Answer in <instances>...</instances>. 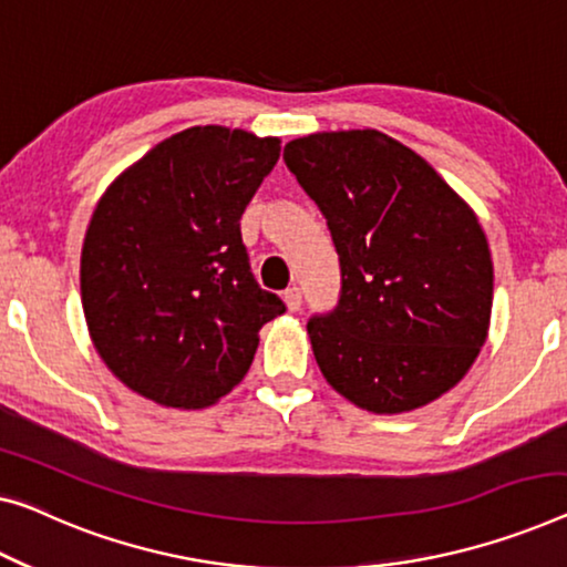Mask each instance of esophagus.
<instances>
[{
  "instance_id": "34e87169",
  "label": "esophagus",
  "mask_w": 567,
  "mask_h": 567,
  "mask_svg": "<svg viewBox=\"0 0 567 567\" xmlns=\"http://www.w3.org/2000/svg\"><path fill=\"white\" fill-rule=\"evenodd\" d=\"M282 298H285L287 310H290V312H298V310H300V306H302V292H300V287H287Z\"/></svg>"
}]
</instances>
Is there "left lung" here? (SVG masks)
I'll use <instances>...</instances> for the list:
<instances>
[{"mask_svg": "<svg viewBox=\"0 0 567 567\" xmlns=\"http://www.w3.org/2000/svg\"><path fill=\"white\" fill-rule=\"evenodd\" d=\"M341 261V300L308 323L326 382L377 415L453 390L486 343L494 265L476 214L417 152L377 130L285 145Z\"/></svg>", "mask_w": 567, "mask_h": 567, "instance_id": "obj_1", "label": "left lung"}]
</instances>
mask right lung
I'll list each match as a JSON object with an SVG mask.
<instances>
[{"label": "right lung", "mask_w": 567, "mask_h": 567, "mask_svg": "<svg viewBox=\"0 0 567 567\" xmlns=\"http://www.w3.org/2000/svg\"><path fill=\"white\" fill-rule=\"evenodd\" d=\"M277 157V137L190 126L99 198L81 249L83 316L109 371L145 400L216 404L249 371L259 328L285 312L251 275L239 229Z\"/></svg>", "instance_id": "obj_1"}]
</instances>
